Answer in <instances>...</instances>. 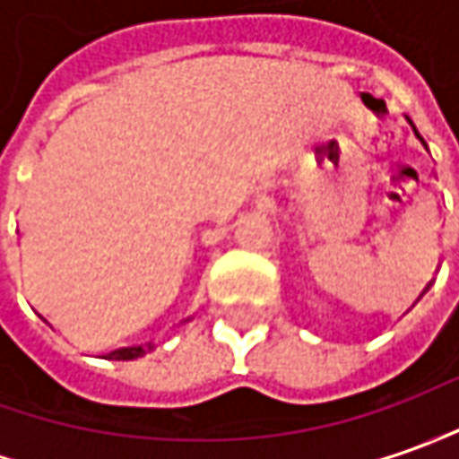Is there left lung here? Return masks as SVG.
<instances>
[{
	"label": "left lung",
	"mask_w": 459,
	"mask_h": 459,
	"mask_svg": "<svg viewBox=\"0 0 459 459\" xmlns=\"http://www.w3.org/2000/svg\"><path fill=\"white\" fill-rule=\"evenodd\" d=\"M410 125H412V123H410ZM412 127H414V125H412ZM414 135H417V138H420V133H417V130H414ZM420 140H422V138H420Z\"/></svg>",
	"instance_id": "8db88e82"
}]
</instances>
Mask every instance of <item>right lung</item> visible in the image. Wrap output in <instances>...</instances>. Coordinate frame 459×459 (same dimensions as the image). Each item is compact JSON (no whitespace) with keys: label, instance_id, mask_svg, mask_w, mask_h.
Returning <instances> with one entry per match:
<instances>
[{"label":"right lung","instance_id":"1","mask_svg":"<svg viewBox=\"0 0 459 459\" xmlns=\"http://www.w3.org/2000/svg\"><path fill=\"white\" fill-rule=\"evenodd\" d=\"M152 347L143 349V347H130L123 349V351H117V359H138V357H145Z\"/></svg>","mask_w":459,"mask_h":459}]
</instances>
